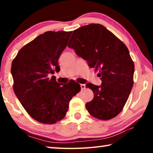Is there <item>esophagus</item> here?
Listing matches in <instances>:
<instances>
[{"mask_svg": "<svg viewBox=\"0 0 153 153\" xmlns=\"http://www.w3.org/2000/svg\"><path fill=\"white\" fill-rule=\"evenodd\" d=\"M80 87H81L82 90H84L86 88V85L85 84H80Z\"/></svg>", "mask_w": 153, "mask_h": 153, "instance_id": "obj_1", "label": "esophagus"}]
</instances>
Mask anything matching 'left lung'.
Listing matches in <instances>:
<instances>
[{
	"label": "left lung",
	"mask_w": 153,
	"mask_h": 153,
	"mask_svg": "<svg viewBox=\"0 0 153 153\" xmlns=\"http://www.w3.org/2000/svg\"><path fill=\"white\" fill-rule=\"evenodd\" d=\"M68 47L99 71L102 84L88 83L94 98L86 107L93 117L108 120L122 111L134 84V64L127 46L102 25L91 24L74 30Z\"/></svg>",
	"instance_id": "8db88e82"
}]
</instances>
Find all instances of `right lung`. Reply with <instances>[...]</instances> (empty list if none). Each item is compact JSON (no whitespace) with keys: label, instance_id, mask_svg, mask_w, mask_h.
I'll list each match as a JSON object with an SVG mask.
<instances>
[{"label":"right lung","instance_id":"obj_1","mask_svg":"<svg viewBox=\"0 0 153 153\" xmlns=\"http://www.w3.org/2000/svg\"><path fill=\"white\" fill-rule=\"evenodd\" d=\"M72 32L48 31L18 52L12 62L13 90L21 104L35 120L53 124L66 115L78 83L60 84L52 75L59 72L58 60Z\"/></svg>","mask_w":153,"mask_h":153}]
</instances>
